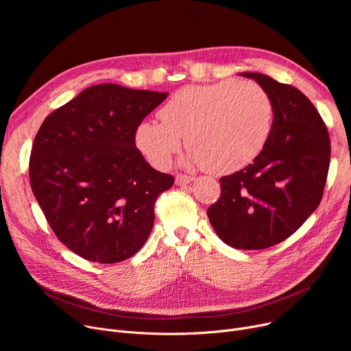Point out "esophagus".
<instances>
[{
    "label": "esophagus",
    "instance_id": "esophagus-1",
    "mask_svg": "<svg viewBox=\"0 0 351 351\" xmlns=\"http://www.w3.org/2000/svg\"><path fill=\"white\" fill-rule=\"evenodd\" d=\"M193 180V178L192 176H188V175H176V178H175V182H176V185H179V186H183V185H188V183H191Z\"/></svg>",
    "mask_w": 351,
    "mask_h": 351
}]
</instances>
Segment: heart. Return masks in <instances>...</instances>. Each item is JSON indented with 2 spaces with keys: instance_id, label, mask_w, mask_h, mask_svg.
Returning a JSON list of instances; mask_svg holds the SVG:
<instances>
[{
  "instance_id": "obj_1",
  "label": "heart",
  "mask_w": 351,
  "mask_h": 351,
  "mask_svg": "<svg viewBox=\"0 0 351 351\" xmlns=\"http://www.w3.org/2000/svg\"><path fill=\"white\" fill-rule=\"evenodd\" d=\"M158 117L160 122L143 121L135 129L136 147L154 168L169 165L183 138L189 149L183 163L230 173L263 151L273 128L274 106L261 85L230 80L179 89Z\"/></svg>"
}]
</instances>
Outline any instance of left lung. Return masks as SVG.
<instances>
[{"label": "left lung", "instance_id": "left-lung-1", "mask_svg": "<svg viewBox=\"0 0 351 351\" xmlns=\"http://www.w3.org/2000/svg\"><path fill=\"white\" fill-rule=\"evenodd\" d=\"M241 75L270 95L273 128L253 163L220 178L222 193L208 217L226 245L259 250L283 242L317 209L331 147L317 109L298 88L259 72Z\"/></svg>", "mask_w": 351, "mask_h": 351}]
</instances>
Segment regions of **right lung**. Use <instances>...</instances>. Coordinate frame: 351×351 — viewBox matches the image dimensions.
Wrapping results in <instances>:
<instances>
[{
    "instance_id": "right-lung-1",
    "label": "right lung",
    "mask_w": 351,
    "mask_h": 351,
    "mask_svg": "<svg viewBox=\"0 0 351 351\" xmlns=\"http://www.w3.org/2000/svg\"><path fill=\"white\" fill-rule=\"evenodd\" d=\"M168 92L99 84L55 109L35 136L29 182L60 241L89 262L118 263L151 234L158 196L175 178L155 171L135 129Z\"/></svg>"
}]
</instances>
